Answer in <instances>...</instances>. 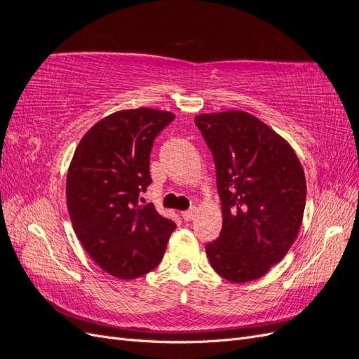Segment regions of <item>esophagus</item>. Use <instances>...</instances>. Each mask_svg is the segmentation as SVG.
<instances>
[{
    "label": "esophagus",
    "instance_id": "1",
    "mask_svg": "<svg viewBox=\"0 0 359 359\" xmlns=\"http://www.w3.org/2000/svg\"><path fill=\"white\" fill-rule=\"evenodd\" d=\"M196 212H198L196 206H191L190 210H187V211H184V212H182V219H184V220H187V222H190V220H193V219H194V217H196Z\"/></svg>",
    "mask_w": 359,
    "mask_h": 359
}]
</instances>
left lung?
<instances>
[{
  "label": "left lung",
  "mask_w": 359,
  "mask_h": 359,
  "mask_svg": "<svg viewBox=\"0 0 359 359\" xmlns=\"http://www.w3.org/2000/svg\"><path fill=\"white\" fill-rule=\"evenodd\" d=\"M194 123L214 157L223 214L206 256L227 281L257 280L298 236L307 196L301 161L285 137L248 112L201 114Z\"/></svg>",
  "instance_id": "left-lung-1"
}]
</instances>
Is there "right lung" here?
Listing matches in <instances>:
<instances>
[{
    "label": "right lung",
    "instance_id": "add662e5",
    "mask_svg": "<svg viewBox=\"0 0 359 359\" xmlns=\"http://www.w3.org/2000/svg\"><path fill=\"white\" fill-rule=\"evenodd\" d=\"M173 118L151 107L114 112L83 135L70 161L66 198L74 233L94 262L116 278L153 271L177 227L154 203L137 205L151 184L154 139Z\"/></svg>",
    "mask_w": 359,
    "mask_h": 359
}]
</instances>
